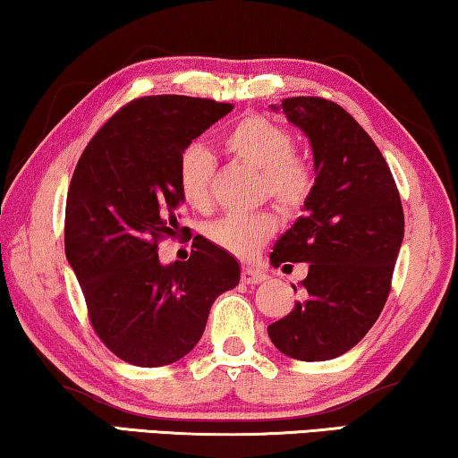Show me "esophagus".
<instances>
[{
  "label": "esophagus",
  "mask_w": 458,
  "mask_h": 458,
  "mask_svg": "<svg viewBox=\"0 0 458 458\" xmlns=\"http://www.w3.org/2000/svg\"><path fill=\"white\" fill-rule=\"evenodd\" d=\"M267 278H268V275L264 273V270H258L254 267H243V270H242V283H245V284H258V283L267 281Z\"/></svg>",
  "instance_id": "esophagus-1"
}]
</instances>
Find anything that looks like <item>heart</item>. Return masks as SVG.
<instances>
[{
  "label": "heart",
  "instance_id": "obj_1",
  "mask_svg": "<svg viewBox=\"0 0 458 458\" xmlns=\"http://www.w3.org/2000/svg\"><path fill=\"white\" fill-rule=\"evenodd\" d=\"M225 150L237 161L260 171V190L283 213H295L308 202L314 175L303 158L295 157V142L283 125L262 115L237 122L223 138ZM213 155L204 147H190L180 158L177 183L183 200L196 210L213 202ZM275 218L260 215H229L208 227V237L231 254L251 258L275 233Z\"/></svg>",
  "mask_w": 458,
  "mask_h": 458
}]
</instances>
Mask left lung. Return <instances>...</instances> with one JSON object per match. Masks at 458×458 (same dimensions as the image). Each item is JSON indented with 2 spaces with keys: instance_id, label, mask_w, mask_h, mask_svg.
Segmentation results:
<instances>
[{
  "instance_id": "obj_1",
  "label": "left lung",
  "mask_w": 458,
  "mask_h": 458,
  "mask_svg": "<svg viewBox=\"0 0 458 458\" xmlns=\"http://www.w3.org/2000/svg\"><path fill=\"white\" fill-rule=\"evenodd\" d=\"M283 111L308 136L314 188L303 215L278 237L270 267L306 262L301 300L268 327L281 353L301 361L335 360L353 349L386 303L405 216L386 161L347 111L320 97H293Z\"/></svg>"
}]
</instances>
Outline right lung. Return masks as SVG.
Instances as JSON below:
<instances>
[{
    "label": "right lung",
    "mask_w": 458,
    "mask_h": 458,
    "mask_svg": "<svg viewBox=\"0 0 458 458\" xmlns=\"http://www.w3.org/2000/svg\"><path fill=\"white\" fill-rule=\"evenodd\" d=\"M233 109L180 95L125 105L84 148L65 202V258L98 339L119 360L169 366L200 341L215 300L240 283V262L204 237L185 262L157 243L180 231V158Z\"/></svg>",
    "instance_id": "1"
}]
</instances>
